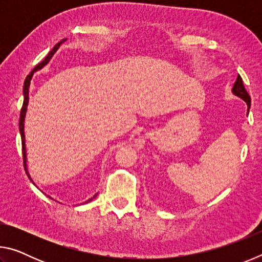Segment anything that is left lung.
<instances>
[{
	"mask_svg": "<svg viewBox=\"0 0 262 262\" xmlns=\"http://www.w3.org/2000/svg\"><path fill=\"white\" fill-rule=\"evenodd\" d=\"M232 94L234 96L239 97V98H242L247 104V107H248L247 108V114H248V112H250V107H251V97H250V95L247 94L246 89L243 84V79H242L241 76H239V75H238V77L236 79V82H234V84H233Z\"/></svg>",
	"mask_w": 262,
	"mask_h": 262,
	"instance_id": "left-lung-1",
	"label": "left lung"
}]
</instances>
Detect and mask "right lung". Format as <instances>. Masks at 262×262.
Listing matches in <instances>:
<instances>
[{
  "label": "right lung",
  "instance_id": "add662e5",
  "mask_svg": "<svg viewBox=\"0 0 262 262\" xmlns=\"http://www.w3.org/2000/svg\"><path fill=\"white\" fill-rule=\"evenodd\" d=\"M66 40H67V39H62L61 41H59L56 43V45L53 47V50L48 53V55L45 57V59H43V61L42 62H40V63L39 64H37L35 66V68L32 70V72L30 73V75H28V77H26V79H25V82H24V86H23V95H24V101H23V107H21V110H20V117H19V133H20V137H21V150H23V161H24V168H25V172H26V174L29 176V178L31 179V177H30V174H29V171H28V164H26V161H28V158H26V148H25V134H24V121H25V115H26V111H28V105H29V89H30V84H31V79H32V76H33V74L35 73V72H38V70H40V69H42L43 67H45V66L48 63V62L51 61V59H52V56L54 55V53L59 50V47L62 45V43H63ZM97 196V194L95 195L94 198H96ZM48 198H51V196H48ZM94 198H91V199H89V200L86 201V202H89V201H91L92 199ZM52 199V198H51Z\"/></svg>",
  "mask_w": 262,
  "mask_h": 262
}]
</instances>
